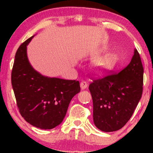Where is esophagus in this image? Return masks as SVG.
Instances as JSON below:
<instances>
[{"label":"esophagus","instance_id":"esophagus-1","mask_svg":"<svg viewBox=\"0 0 153 153\" xmlns=\"http://www.w3.org/2000/svg\"><path fill=\"white\" fill-rule=\"evenodd\" d=\"M80 88H81L82 89H84L85 88L87 87V82L85 81H82L80 82Z\"/></svg>","mask_w":153,"mask_h":153}]
</instances>
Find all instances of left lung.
<instances>
[{
	"label": "left lung",
	"mask_w": 153,
	"mask_h": 153,
	"mask_svg": "<svg viewBox=\"0 0 153 153\" xmlns=\"http://www.w3.org/2000/svg\"><path fill=\"white\" fill-rule=\"evenodd\" d=\"M31 36L19 47L11 73V84L21 115L42 129L60 124L73 96L80 92L78 80L50 78L31 66L27 57Z\"/></svg>",
	"instance_id": "left-lung-1"
}]
</instances>
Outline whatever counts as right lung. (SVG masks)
Returning a JSON list of instances; mask_svg holds the SVG:
<instances>
[{"mask_svg":"<svg viewBox=\"0 0 153 153\" xmlns=\"http://www.w3.org/2000/svg\"><path fill=\"white\" fill-rule=\"evenodd\" d=\"M143 72L140 54L134 52L130 63L122 71L93 80L89 91L98 129L109 132L127 124L141 99Z\"/></svg>","mask_w":153,"mask_h":153,"instance_id":"right-lung-1","label":"right lung"}]
</instances>
